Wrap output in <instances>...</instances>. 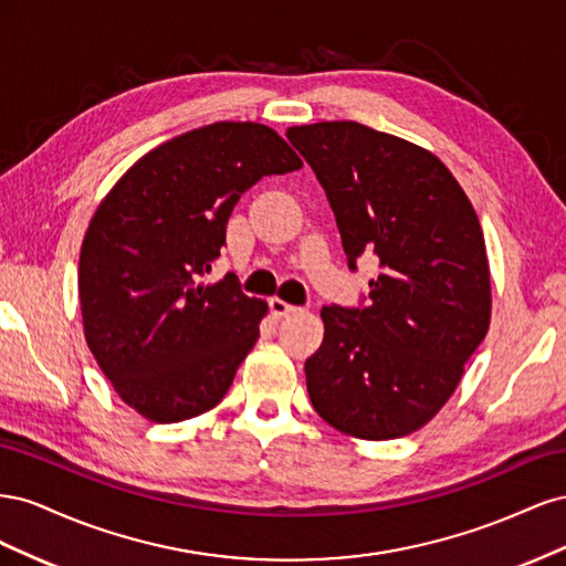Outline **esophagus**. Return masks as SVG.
<instances>
[{
    "mask_svg": "<svg viewBox=\"0 0 566 566\" xmlns=\"http://www.w3.org/2000/svg\"><path fill=\"white\" fill-rule=\"evenodd\" d=\"M269 310H271V314L276 316V318H283V316H290V314H297V312H300L295 304H287V302L281 300V297H271V300H269Z\"/></svg>",
    "mask_w": 566,
    "mask_h": 566,
    "instance_id": "esophagus-1",
    "label": "esophagus"
}]
</instances>
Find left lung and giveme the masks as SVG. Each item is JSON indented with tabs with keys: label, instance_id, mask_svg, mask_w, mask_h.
<instances>
[{
	"label": "left lung",
	"instance_id": "left-lung-1",
	"mask_svg": "<svg viewBox=\"0 0 566 566\" xmlns=\"http://www.w3.org/2000/svg\"><path fill=\"white\" fill-rule=\"evenodd\" d=\"M335 212L349 269L380 260L366 306H323L306 358L316 413L342 434L397 439L451 399L491 321L484 233L455 177L430 150L339 119L290 127Z\"/></svg>",
	"mask_w": 566,
	"mask_h": 566
}]
</instances>
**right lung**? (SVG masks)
<instances>
[{"mask_svg":"<svg viewBox=\"0 0 566 566\" xmlns=\"http://www.w3.org/2000/svg\"><path fill=\"white\" fill-rule=\"evenodd\" d=\"M300 167L271 127L214 123L146 153L101 200L80 250L84 337L136 413L181 422L224 399L266 302L231 273L202 279L248 188Z\"/></svg>","mask_w":566,"mask_h":566,"instance_id":"right-lung-1","label":"right lung"}]
</instances>
